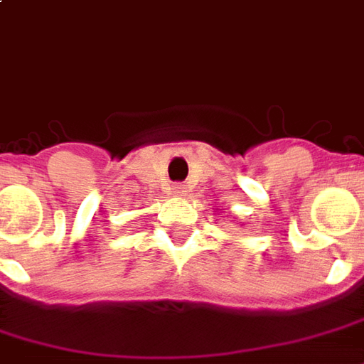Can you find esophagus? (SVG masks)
Wrapping results in <instances>:
<instances>
[{
    "label": "esophagus",
    "mask_w": 364,
    "mask_h": 364,
    "mask_svg": "<svg viewBox=\"0 0 364 364\" xmlns=\"http://www.w3.org/2000/svg\"><path fill=\"white\" fill-rule=\"evenodd\" d=\"M171 193H173V195H183V193H185V187H183L181 183H173V185H171Z\"/></svg>",
    "instance_id": "esophagus-1"
}]
</instances>
